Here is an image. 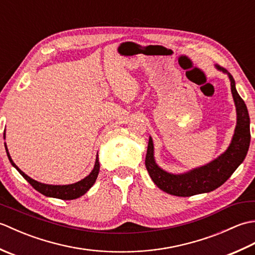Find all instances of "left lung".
I'll return each instance as SVG.
<instances>
[{
	"mask_svg": "<svg viewBox=\"0 0 255 255\" xmlns=\"http://www.w3.org/2000/svg\"><path fill=\"white\" fill-rule=\"evenodd\" d=\"M216 68L228 74L231 82V93L237 108V126L234 138L226 152L209 164L184 174L175 175L163 171L156 165L153 158V142L150 137L144 161L145 167L155 185L167 194L187 197L214 191L228 180L237 167L242 163L248 153L251 134L250 117H249L247 105L241 96L238 94L235 80L231 74L223 67L216 66Z\"/></svg>",
	"mask_w": 255,
	"mask_h": 255,
	"instance_id": "1",
	"label": "left lung"
}]
</instances>
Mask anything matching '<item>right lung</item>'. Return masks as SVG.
I'll use <instances>...</instances> for the list:
<instances>
[{
	"label": "right lung",
	"mask_w": 255,
	"mask_h": 255,
	"mask_svg": "<svg viewBox=\"0 0 255 255\" xmlns=\"http://www.w3.org/2000/svg\"><path fill=\"white\" fill-rule=\"evenodd\" d=\"M6 149V153L8 156V160L12 165L17 170L21 176H23L25 180L28 182L30 185L34 187L36 191L41 193L42 195L48 197H55L59 199H64V200H70V199H75L79 198L80 196H82L89 189L93 186V184L95 183L97 175H99L100 172V162H99V156H96V161H95V165L94 169L90 173V175L86 176L83 180H81L80 182H77L74 184H70V185H48V184H42L37 182L35 180H32L29 176H27L24 172H21L16 164L13 162V160L10 159V155Z\"/></svg>",
	"instance_id": "add662e5"
}]
</instances>
